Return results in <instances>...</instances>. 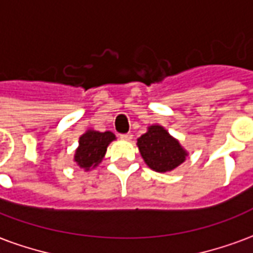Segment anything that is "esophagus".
<instances>
[{
	"mask_svg": "<svg viewBox=\"0 0 253 253\" xmlns=\"http://www.w3.org/2000/svg\"><path fill=\"white\" fill-rule=\"evenodd\" d=\"M119 138H121V139H123V141H131V139H132V134H131V132L121 134V135H119Z\"/></svg>",
	"mask_w": 253,
	"mask_h": 253,
	"instance_id": "obj_1",
	"label": "esophagus"
}]
</instances>
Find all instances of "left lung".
<instances>
[{
  "instance_id": "left-lung-1",
  "label": "left lung",
  "mask_w": 253,
  "mask_h": 253,
  "mask_svg": "<svg viewBox=\"0 0 253 253\" xmlns=\"http://www.w3.org/2000/svg\"><path fill=\"white\" fill-rule=\"evenodd\" d=\"M138 148L145 163L156 172H168L186 160V150L161 126H150L138 138Z\"/></svg>"
}]
</instances>
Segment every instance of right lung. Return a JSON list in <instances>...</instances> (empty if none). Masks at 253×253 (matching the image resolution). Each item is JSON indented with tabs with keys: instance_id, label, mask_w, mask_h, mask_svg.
I'll use <instances>...</instances> for the list:
<instances>
[{
	"instance_id": "add662e5",
	"label": "right lung",
	"mask_w": 253,
	"mask_h": 253,
	"mask_svg": "<svg viewBox=\"0 0 253 253\" xmlns=\"http://www.w3.org/2000/svg\"><path fill=\"white\" fill-rule=\"evenodd\" d=\"M114 139L115 135L111 131L88 130L80 138V146L76 150L74 161L85 170H88L90 167L94 168L104 157L108 143Z\"/></svg>"
}]
</instances>
